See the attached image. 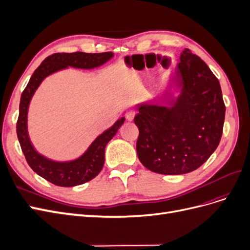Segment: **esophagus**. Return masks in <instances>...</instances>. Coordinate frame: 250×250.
Listing matches in <instances>:
<instances>
[{
	"mask_svg": "<svg viewBox=\"0 0 250 250\" xmlns=\"http://www.w3.org/2000/svg\"><path fill=\"white\" fill-rule=\"evenodd\" d=\"M135 117V111L134 110H129L127 113H126V119L128 121H132Z\"/></svg>",
	"mask_w": 250,
	"mask_h": 250,
	"instance_id": "1",
	"label": "esophagus"
}]
</instances>
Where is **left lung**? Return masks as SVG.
Here are the masks:
<instances>
[{"label": "left lung", "instance_id": "obj_1", "mask_svg": "<svg viewBox=\"0 0 250 250\" xmlns=\"http://www.w3.org/2000/svg\"><path fill=\"white\" fill-rule=\"evenodd\" d=\"M176 75L181 93L171 107L142 104L134 117L140 162L165 175L192 172L206 163L220 143L225 118L220 83L200 57L185 49Z\"/></svg>", "mask_w": 250, "mask_h": 250}]
</instances>
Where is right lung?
<instances>
[{"instance_id": "obj_1", "label": "right lung", "mask_w": 250, "mask_h": 250, "mask_svg": "<svg viewBox=\"0 0 250 250\" xmlns=\"http://www.w3.org/2000/svg\"><path fill=\"white\" fill-rule=\"evenodd\" d=\"M112 56L113 54L111 52L55 53L48 56L37 67L21 94L20 115L17 122V134L21 151L31 169L53 185L58 187H75L95 178L103 168L105 147L115 137L119 128L124 123L125 118H121L109 129L100 134L92 143L85 153L77 160L65 163L53 162L37 153L29 140L27 115L31 98L42 81L49 75L65 69L67 66L78 67V69H93L105 63Z\"/></svg>"}]
</instances>
